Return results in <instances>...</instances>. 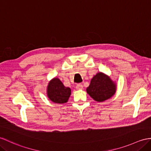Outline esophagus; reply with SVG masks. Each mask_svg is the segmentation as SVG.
Segmentation results:
<instances>
[{"label": "esophagus", "mask_w": 151, "mask_h": 151, "mask_svg": "<svg viewBox=\"0 0 151 151\" xmlns=\"http://www.w3.org/2000/svg\"><path fill=\"white\" fill-rule=\"evenodd\" d=\"M76 89L77 90H82V89H83V86L82 85V84L79 83L76 86Z\"/></svg>", "instance_id": "34e87169"}]
</instances>
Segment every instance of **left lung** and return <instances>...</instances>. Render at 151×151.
<instances>
[{
    "label": "left lung",
    "instance_id": "left-lung-1",
    "mask_svg": "<svg viewBox=\"0 0 151 151\" xmlns=\"http://www.w3.org/2000/svg\"><path fill=\"white\" fill-rule=\"evenodd\" d=\"M116 91V84L110 76L104 73L99 72L91 80L90 85L86 89L87 93L99 102L109 99Z\"/></svg>",
    "mask_w": 151,
    "mask_h": 151
}]
</instances>
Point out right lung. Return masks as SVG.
<instances>
[{"instance_id": "1", "label": "right lung", "mask_w": 151, "mask_h": 151, "mask_svg": "<svg viewBox=\"0 0 151 151\" xmlns=\"http://www.w3.org/2000/svg\"><path fill=\"white\" fill-rule=\"evenodd\" d=\"M71 93V89L65 87L58 78H53L48 83L47 96L52 102L60 104L68 102Z\"/></svg>"}]
</instances>
